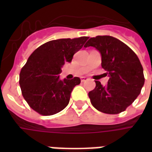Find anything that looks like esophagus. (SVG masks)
<instances>
[{"mask_svg": "<svg viewBox=\"0 0 152 152\" xmlns=\"http://www.w3.org/2000/svg\"><path fill=\"white\" fill-rule=\"evenodd\" d=\"M80 80H81V82H85V81H86V80H88L89 78H88V77H86V76H82V77L80 78Z\"/></svg>", "mask_w": 152, "mask_h": 152, "instance_id": "obj_1", "label": "esophagus"}]
</instances>
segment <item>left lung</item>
I'll list each match as a JSON object with an SVG mask.
<instances>
[{"label":"left lung","mask_w":152,"mask_h":152,"mask_svg":"<svg viewBox=\"0 0 152 152\" xmlns=\"http://www.w3.org/2000/svg\"><path fill=\"white\" fill-rule=\"evenodd\" d=\"M94 47L102 58V67L109 77L106 86L95 80L89 93L92 105L107 114L124 112L139 95L144 85L143 68L127 45L111 36L91 37L85 47Z\"/></svg>","instance_id":"left-lung-1"}]
</instances>
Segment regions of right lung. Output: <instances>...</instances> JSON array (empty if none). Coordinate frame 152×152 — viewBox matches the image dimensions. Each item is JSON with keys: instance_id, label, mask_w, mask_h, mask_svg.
I'll return each mask as SVG.
<instances>
[{"instance_id": "right-lung-1", "label": "right lung", "mask_w": 152, "mask_h": 152, "mask_svg": "<svg viewBox=\"0 0 152 152\" xmlns=\"http://www.w3.org/2000/svg\"><path fill=\"white\" fill-rule=\"evenodd\" d=\"M89 39H58L38 47L28 58L19 75V85L24 99L34 111L43 115L61 112L68 105L73 88L79 77L60 80L62 66L71 63L74 53Z\"/></svg>"}]
</instances>
